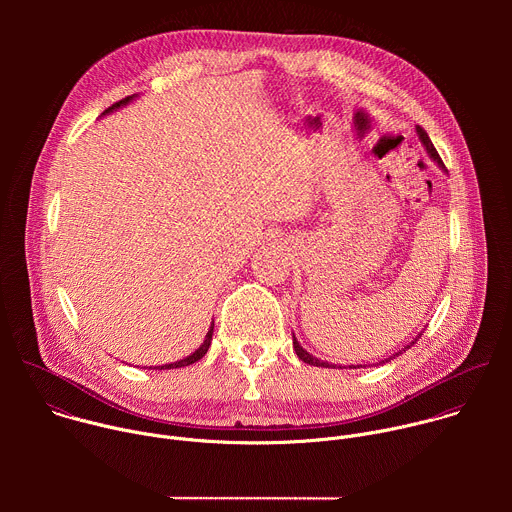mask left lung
I'll list each match as a JSON object with an SVG mask.
<instances>
[{"mask_svg":"<svg viewBox=\"0 0 512 512\" xmlns=\"http://www.w3.org/2000/svg\"><path fill=\"white\" fill-rule=\"evenodd\" d=\"M417 133H419V139H421V143L425 145L427 154H429V156H431V158H433L437 164H440L442 168H446V166H444V162H442V158H440V154H437V150L433 148V143H431L429 135L425 133V129L417 125ZM419 336H421V334H419ZM419 336H417V338H419ZM413 344H415V342H413ZM294 348H296V354L300 356V360H304V362H308V364H314V367H326V369H330V364H328V362H324V360H318L316 356H312L308 350H304V348L300 346V342H298L296 338H294ZM407 348H409V346H407ZM399 354H401V352H399ZM389 360H391V358H389ZM383 362H385V360H383ZM350 369H356V367H350Z\"/></svg>","mask_w":512,"mask_h":512,"instance_id":"obj_1","label":"left lung"}]
</instances>
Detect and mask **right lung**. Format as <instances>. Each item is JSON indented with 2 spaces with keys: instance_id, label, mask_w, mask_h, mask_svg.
<instances>
[{
  "instance_id": "add662e5",
  "label": "right lung",
  "mask_w": 512,
  "mask_h": 512,
  "mask_svg": "<svg viewBox=\"0 0 512 512\" xmlns=\"http://www.w3.org/2000/svg\"><path fill=\"white\" fill-rule=\"evenodd\" d=\"M133 99V95L131 97H125V99H121V101H117V103H113L109 109H105L103 111V115L105 113H109V111H113V109H119L121 105H125V103H129ZM212 328H214V322H212V326H210V330H208V334H206V338H204V342H202V346L196 350V352H192L190 356H186V358H182V360H178V362H172V364H164V367H154V369H180V367H188V364H194L196 360H200L204 354H206V350H208V346H210V340H212ZM152 369V367H150Z\"/></svg>"
}]
</instances>
